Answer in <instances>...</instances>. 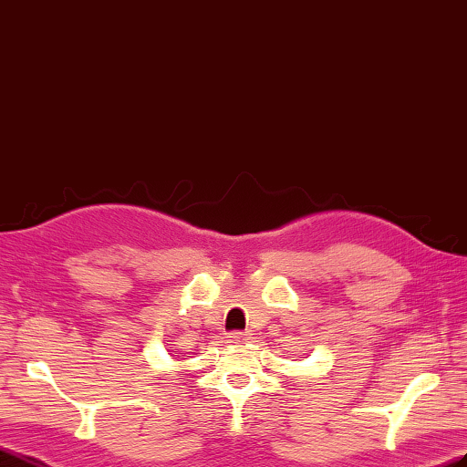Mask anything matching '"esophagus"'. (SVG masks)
<instances>
[{"label": "esophagus", "instance_id": "obj_1", "mask_svg": "<svg viewBox=\"0 0 467 467\" xmlns=\"http://www.w3.org/2000/svg\"><path fill=\"white\" fill-rule=\"evenodd\" d=\"M248 332H229V336H226V338H229V342H243V340H248Z\"/></svg>", "mask_w": 467, "mask_h": 467}]
</instances>
